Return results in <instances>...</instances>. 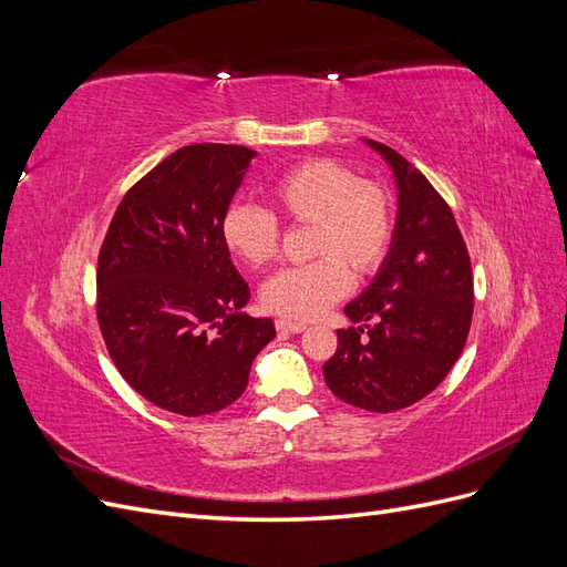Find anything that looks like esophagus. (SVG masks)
I'll return each mask as SVG.
<instances>
[{"label": "esophagus", "mask_w": 567, "mask_h": 567, "mask_svg": "<svg viewBox=\"0 0 567 567\" xmlns=\"http://www.w3.org/2000/svg\"><path fill=\"white\" fill-rule=\"evenodd\" d=\"M307 323L302 321H290V319H277V331L279 333H302Z\"/></svg>", "instance_id": "obj_1"}]
</instances>
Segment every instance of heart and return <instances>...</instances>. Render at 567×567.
I'll return each mask as SVG.
<instances>
[{"label":"heart","mask_w":567,"mask_h":567,"mask_svg":"<svg viewBox=\"0 0 567 567\" xmlns=\"http://www.w3.org/2000/svg\"><path fill=\"white\" fill-rule=\"evenodd\" d=\"M274 205L290 225H312L310 265L288 267L262 286V305L288 319H315L350 290V271L373 274L394 236V205L388 188L357 179L354 169L331 158L298 163L271 184ZM221 241L252 269L277 260L281 225L277 215L250 203H234L221 217Z\"/></svg>","instance_id":"heart-1"}]
</instances>
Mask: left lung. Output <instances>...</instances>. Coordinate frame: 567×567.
I'll return each mask as SVG.
<instances>
[{"label":"left lung","mask_w":567,"mask_h":567,"mask_svg":"<svg viewBox=\"0 0 567 567\" xmlns=\"http://www.w3.org/2000/svg\"><path fill=\"white\" fill-rule=\"evenodd\" d=\"M367 144L398 179V225L381 271L346 305L354 326L338 331L323 379L338 400L388 414L423 400L456 364L473 319V271L447 200L398 151Z\"/></svg>","instance_id":"1"}]
</instances>
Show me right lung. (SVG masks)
I'll return each mask as SVG.
<instances>
[{"label": "right lung", "instance_id": "add662e5", "mask_svg": "<svg viewBox=\"0 0 567 567\" xmlns=\"http://www.w3.org/2000/svg\"><path fill=\"white\" fill-rule=\"evenodd\" d=\"M255 151L192 144L120 200L96 267V319L120 375L156 406L205 416L248 385L252 359L277 336L241 312L250 288L221 241Z\"/></svg>", "mask_w": 567, "mask_h": 567}]
</instances>
